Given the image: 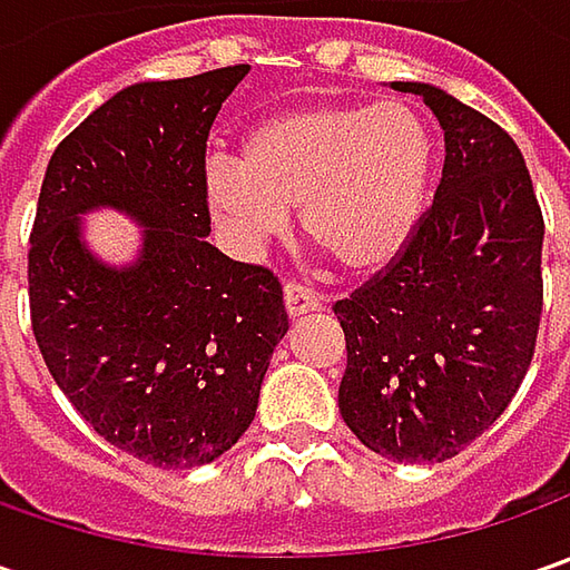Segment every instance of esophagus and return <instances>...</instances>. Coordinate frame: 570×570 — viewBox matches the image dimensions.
Returning a JSON list of instances; mask_svg holds the SVG:
<instances>
[{"label":"esophagus","mask_w":570,"mask_h":570,"mask_svg":"<svg viewBox=\"0 0 570 570\" xmlns=\"http://www.w3.org/2000/svg\"><path fill=\"white\" fill-rule=\"evenodd\" d=\"M285 307H288L292 317H301V314L320 311L323 307V297L314 288L301 285V282H285Z\"/></svg>","instance_id":"1"}]
</instances>
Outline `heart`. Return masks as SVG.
<instances>
[{"label":"heart","mask_w":570,"mask_h":570,"mask_svg":"<svg viewBox=\"0 0 570 570\" xmlns=\"http://www.w3.org/2000/svg\"><path fill=\"white\" fill-rule=\"evenodd\" d=\"M431 132L405 100L288 107L244 136L240 158L215 155L203 189L215 218L244 240L285 228L301 206L307 240L345 273H377L422 218Z\"/></svg>","instance_id":"heart-1"}]
</instances>
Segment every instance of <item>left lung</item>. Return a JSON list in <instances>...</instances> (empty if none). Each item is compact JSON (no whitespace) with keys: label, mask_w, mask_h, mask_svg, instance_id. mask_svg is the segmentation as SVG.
Returning a JSON list of instances; mask_svg holds the SVG:
<instances>
[{"label":"left lung","mask_w":570,"mask_h":570,"mask_svg":"<svg viewBox=\"0 0 570 570\" xmlns=\"http://www.w3.org/2000/svg\"><path fill=\"white\" fill-rule=\"evenodd\" d=\"M444 129V174L409 244L333 304L340 412L364 448L444 463L498 422L537 352L542 208L517 142L448 91L393 81Z\"/></svg>","instance_id":"8db88e82"}]
</instances>
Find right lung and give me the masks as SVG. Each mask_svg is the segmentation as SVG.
<instances>
[{
    "instance_id": "obj_1",
    "label": "right lung",
    "mask_w": 570,
    "mask_h": 570,
    "mask_svg": "<svg viewBox=\"0 0 570 570\" xmlns=\"http://www.w3.org/2000/svg\"><path fill=\"white\" fill-rule=\"evenodd\" d=\"M250 66L122 88L56 145L28 247L31 330L59 390L114 448L165 470L237 444L288 333L278 275L208 237V129ZM114 205L146 225L144 256L110 271L77 212Z\"/></svg>"
}]
</instances>
